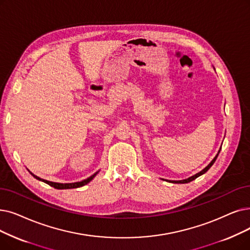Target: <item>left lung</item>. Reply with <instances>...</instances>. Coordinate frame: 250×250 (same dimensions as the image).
Returning a JSON list of instances; mask_svg holds the SVG:
<instances>
[{"instance_id": "left-lung-1", "label": "left lung", "mask_w": 250, "mask_h": 250, "mask_svg": "<svg viewBox=\"0 0 250 250\" xmlns=\"http://www.w3.org/2000/svg\"><path fill=\"white\" fill-rule=\"evenodd\" d=\"M219 153H220V151H219ZM219 153L218 154H216V156L211 160V162H210V164L208 166V167H206L204 169H202L201 171H199L198 173H196V175H194V176H192V177H190L189 179H186V180H183V181H172V183H176V184H185V183H189V182H191V181H193V180H195V179H196V178H198L199 176H201V175H203V173L204 172H206V171H208L209 168H210V167L214 164V161H215V159L216 158H218V155H219Z\"/></svg>"}]
</instances>
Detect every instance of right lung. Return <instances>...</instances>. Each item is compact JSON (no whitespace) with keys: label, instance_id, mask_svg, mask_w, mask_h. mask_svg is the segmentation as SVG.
<instances>
[{"label":"right lung","instance_id":"right-lung-1","mask_svg":"<svg viewBox=\"0 0 250 250\" xmlns=\"http://www.w3.org/2000/svg\"><path fill=\"white\" fill-rule=\"evenodd\" d=\"M31 173V172H30ZM97 173L98 172H96V173H94L93 176H91L90 178H88V179H85V180H83V181H82V182H78V183H70V184H60V183H54V182H50V181H46V180H42V179H41V178H39V177H37V176H35L34 173H31L32 176H34L37 180H39V181H42L44 183H46V184H48V185H50L51 187H54L55 189H72V188H79V187H83V186H84L85 184H88V183H90L93 179H94V177L97 175Z\"/></svg>","mask_w":250,"mask_h":250}]
</instances>
